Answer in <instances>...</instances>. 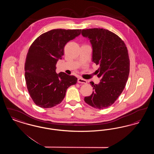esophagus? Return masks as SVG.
<instances>
[{
	"label": "esophagus",
	"mask_w": 154,
	"mask_h": 154,
	"mask_svg": "<svg viewBox=\"0 0 154 154\" xmlns=\"http://www.w3.org/2000/svg\"><path fill=\"white\" fill-rule=\"evenodd\" d=\"M77 81H78V82L82 83V84H87V81L85 80V79H82V78H81V77L78 79Z\"/></svg>",
	"instance_id": "esophagus-1"
}]
</instances>
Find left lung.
<instances>
[{
	"mask_svg": "<svg viewBox=\"0 0 154 154\" xmlns=\"http://www.w3.org/2000/svg\"><path fill=\"white\" fill-rule=\"evenodd\" d=\"M92 46V61L99 65L97 77L100 82H90L93 92L84 97L89 106L106 109L116 101L124 89L130 70L129 54L124 41L115 33L103 28L82 29Z\"/></svg>",
	"mask_w": 154,
	"mask_h": 154,
	"instance_id": "left-lung-1",
	"label": "left lung"
}]
</instances>
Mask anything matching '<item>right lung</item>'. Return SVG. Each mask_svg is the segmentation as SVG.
<instances>
[{
    "mask_svg": "<svg viewBox=\"0 0 154 154\" xmlns=\"http://www.w3.org/2000/svg\"><path fill=\"white\" fill-rule=\"evenodd\" d=\"M81 29H52L38 37L30 47L25 63V77L30 96L37 106L51 108L62 102L70 86L77 79L56 73V64L64 55L67 42Z\"/></svg>",
    "mask_w": 154,
    "mask_h": 154,
    "instance_id": "obj_1",
    "label": "right lung"
}]
</instances>
